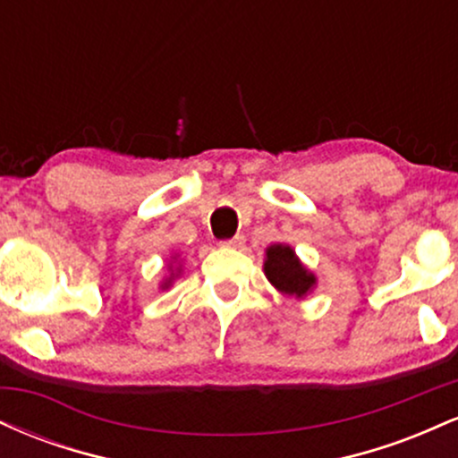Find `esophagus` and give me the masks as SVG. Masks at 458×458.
<instances>
[{
	"label": "esophagus",
	"mask_w": 458,
	"mask_h": 458,
	"mask_svg": "<svg viewBox=\"0 0 458 458\" xmlns=\"http://www.w3.org/2000/svg\"><path fill=\"white\" fill-rule=\"evenodd\" d=\"M243 243H245V236L243 234H236V236H233V239L224 241V245L225 247H233V250H241V247H243Z\"/></svg>",
	"instance_id": "1"
}]
</instances>
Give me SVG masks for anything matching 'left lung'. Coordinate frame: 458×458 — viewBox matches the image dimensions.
<instances>
[{"instance_id":"left-lung-1","label":"left lung","mask_w":458,"mask_h":458,"mask_svg":"<svg viewBox=\"0 0 458 458\" xmlns=\"http://www.w3.org/2000/svg\"><path fill=\"white\" fill-rule=\"evenodd\" d=\"M267 280L276 291L291 299H306L317 288V276L303 265L291 245L273 243L265 250V262H262Z\"/></svg>"}]
</instances>
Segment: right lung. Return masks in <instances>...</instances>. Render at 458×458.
Masks as SVG:
<instances>
[{"label": "right lung", "mask_w": 458, "mask_h": 458, "mask_svg": "<svg viewBox=\"0 0 458 458\" xmlns=\"http://www.w3.org/2000/svg\"><path fill=\"white\" fill-rule=\"evenodd\" d=\"M181 273H182V260H181V256L172 254V256H170V262H167V276L163 277V280L159 282L161 291H167V288H170L172 284H174V280H176L178 276H181Z\"/></svg>", "instance_id": "obj_1"}]
</instances>
